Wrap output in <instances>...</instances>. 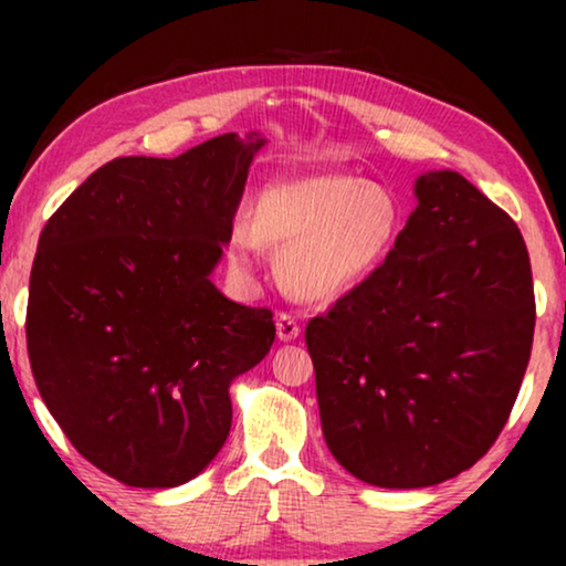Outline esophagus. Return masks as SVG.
<instances>
[{
    "mask_svg": "<svg viewBox=\"0 0 566 566\" xmlns=\"http://www.w3.org/2000/svg\"><path fill=\"white\" fill-rule=\"evenodd\" d=\"M275 329H277V339H281V343H291V339H296L301 335L298 322L293 319L291 314H277Z\"/></svg>",
    "mask_w": 566,
    "mask_h": 566,
    "instance_id": "1",
    "label": "esophagus"
}]
</instances>
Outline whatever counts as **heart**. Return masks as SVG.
Returning <instances> with one entry per match:
<instances>
[{
    "label": "heart",
    "instance_id": "obj_1",
    "mask_svg": "<svg viewBox=\"0 0 566 566\" xmlns=\"http://www.w3.org/2000/svg\"><path fill=\"white\" fill-rule=\"evenodd\" d=\"M399 206L381 185L353 175H306L260 190L250 223L231 231L234 268L250 270L258 244L273 247L277 277L304 301H332L366 281L389 254Z\"/></svg>",
    "mask_w": 566,
    "mask_h": 566
}]
</instances>
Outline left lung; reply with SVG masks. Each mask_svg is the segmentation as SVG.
<instances>
[{
	"label": "left lung",
	"instance_id": "left-lung-1",
	"mask_svg": "<svg viewBox=\"0 0 566 566\" xmlns=\"http://www.w3.org/2000/svg\"><path fill=\"white\" fill-rule=\"evenodd\" d=\"M415 196L381 265L306 324L327 448L386 490L440 484L490 451L536 324L515 221L451 169L417 177Z\"/></svg>",
	"mask_w": 566,
	"mask_h": 566
}]
</instances>
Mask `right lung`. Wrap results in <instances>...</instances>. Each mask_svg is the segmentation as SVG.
I'll list each match as a JSON object with an SVG mask.
<instances>
[{
  "mask_svg": "<svg viewBox=\"0 0 566 566\" xmlns=\"http://www.w3.org/2000/svg\"><path fill=\"white\" fill-rule=\"evenodd\" d=\"M262 146L223 134L175 159L107 161L38 239L25 322L38 391L123 484L198 476L227 443L231 381L273 345V312L211 283Z\"/></svg>",
  "mask_w": 566,
  "mask_h": 566,
  "instance_id": "right-lung-1",
  "label": "right lung"
}]
</instances>
